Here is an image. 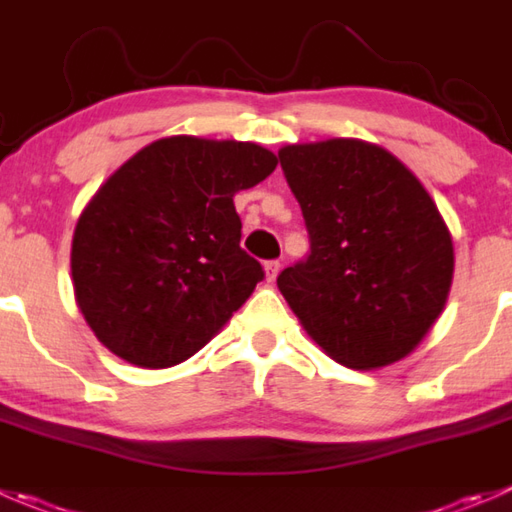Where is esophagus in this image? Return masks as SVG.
<instances>
[{
    "label": "esophagus",
    "mask_w": 512,
    "mask_h": 512,
    "mask_svg": "<svg viewBox=\"0 0 512 512\" xmlns=\"http://www.w3.org/2000/svg\"><path fill=\"white\" fill-rule=\"evenodd\" d=\"M277 275H280V262H277V260L265 262V277H267V282H275Z\"/></svg>",
    "instance_id": "obj_1"
}]
</instances>
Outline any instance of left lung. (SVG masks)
Masks as SVG:
<instances>
[{
  "label": "left lung",
  "instance_id": "left-lung-1",
  "mask_svg": "<svg viewBox=\"0 0 512 512\" xmlns=\"http://www.w3.org/2000/svg\"><path fill=\"white\" fill-rule=\"evenodd\" d=\"M277 155L310 232L307 260L277 277L290 310L352 370L408 357L453 285V237L433 197L372 142L332 137Z\"/></svg>",
  "mask_w": 512,
  "mask_h": 512
}]
</instances>
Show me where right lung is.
Segmentation results:
<instances>
[{
	"mask_svg": "<svg viewBox=\"0 0 512 512\" xmlns=\"http://www.w3.org/2000/svg\"><path fill=\"white\" fill-rule=\"evenodd\" d=\"M255 142L162 137L104 180L72 237L74 300L130 365L185 362L245 305L262 265L240 247L232 197L272 175Z\"/></svg>",
	"mask_w": 512,
	"mask_h": 512,
	"instance_id": "right-lung-1",
	"label": "right lung"
}]
</instances>
